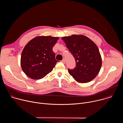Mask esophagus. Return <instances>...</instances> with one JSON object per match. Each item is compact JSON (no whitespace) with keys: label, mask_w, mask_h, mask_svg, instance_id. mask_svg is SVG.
I'll return each mask as SVG.
<instances>
[{"label":"esophagus","mask_w":123,"mask_h":123,"mask_svg":"<svg viewBox=\"0 0 123 123\" xmlns=\"http://www.w3.org/2000/svg\"><path fill=\"white\" fill-rule=\"evenodd\" d=\"M61 62L63 63V64H65V59H63V60L61 61Z\"/></svg>","instance_id":"esophagus-1"}]
</instances>
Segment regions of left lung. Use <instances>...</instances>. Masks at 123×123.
<instances>
[{
	"mask_svg": "<svg viewBox=\"0 0 123 123\" xmlns=\"http://www.w3.org/2000/svg\"><path fill=\"white\" fill-rule=\"evenodd\" d=\"M76 62L69 74L78 83H88L99 74L102 61L99 50L94 42L84 35L73 34L62 37Z\"/></svg>",
	"mask_w": 123,
	"mask_h": 123,
	"instance_id": "8db88e82",
	"label": "left lung"
}]
</instances>
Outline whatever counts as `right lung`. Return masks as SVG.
<instances>
[{
    "mask_svg": "<svg viewBox=\"0 0 123 123\" xmlns=\"http://www.w3.org/2000/svg\"><path fill=\"white\" fill-rule=\"evenodd\" d=\"M58 37L38 36L31 40L24 48L20 64L25 74L32 79H40L50 73L58 62L52 48Z\"/></svg>",
    "mask_w": 123,
    "mask_h": 123,
    "instance_id": "obj_1",
    "label": "right lung"
}]
</instances>
